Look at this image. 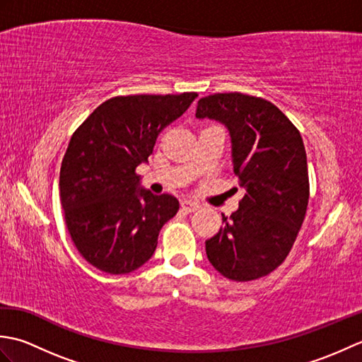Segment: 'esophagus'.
<instances>
[{"label":"esophagus","instance_id":"esophagus-1","mask_svg":"<svg viewBox=\"0 0 362 362\" xmlns=\"http://www.w3.org/2000/svg\"><path fill=\"white\" fill-rule=\"evenodd\" d=\"M182 209L185 210L187 213H193V211H197L199 209H201V204H197L194 201H183Z\"/></svg>","mask_w":362,"mask_h":362}]
</instances>
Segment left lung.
Listing matches in <instances>:
<instances>
[{
	"instance_id": "obj_1",
	"label": "left lung",
	"mask_w": 362,
	"mask_h": 362,
	"mask_svg": "<svg viewBox=\"0 0 362 362\" xmlns=\"http://www.w3.org/2000/svg\"><path fill=\"white\" fill-rule=\"evenodd\" d=\"M196 117L219 121L232 138L233 171L245 194L205 241L219 274L250 281L275 271L292 249L310 199L308 165L297 127L263 98L216 93L199 99Z\"/></svg>"
}]
</instances>
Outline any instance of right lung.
<instances>
[{
    "instance_id": "right-lung-1",
    "label": "right lung",
    "mask_w": 362,
    "mask_h": 362,
    "mask_svg": "<svg viewBox=\"0 0 362 362\" xmlns=\"http://www.w3.org/2000/svg\"><path fill=\"white\" fill-rule=\"evenodd\" d=\"M196 98L194 91L115 96L73 134L60 168V201L76 249L99 271L119 275L143 266L161 227L179 211L174 196L140 189L135 169Z\"/></svg>"
}]
</instances>
